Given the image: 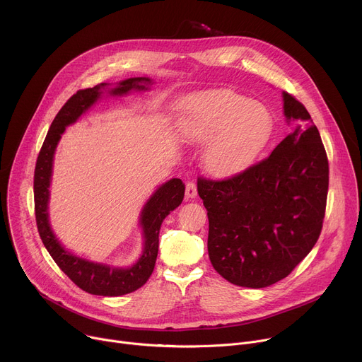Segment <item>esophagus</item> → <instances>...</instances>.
<instances>
[{
  "instance_id": "34e87169",
  "label": "esophagus",
  "mask_w": 362,
  "mask_h": 362,
  "mask_svg": "<svg viewBox=\"0 0 362 362\" xmlns=\"http://www.w3.org/2000/svg\"><path fill=\"white\" fill-rule=\"evenodd\" d=\"M196 194H197L196 185L193 182H187V185H186V197L193 199V197H196Z\"/></svg>"
}]
</instances>
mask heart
Returning a JSON list of instances; mask_svg holds the SVG:
<instances>
[{"label": "heart", "mask_w": 362, "mask_h": 362, "mask_svg": "<svg viewBox=\"0 0 362 362\" xmlns=\"http://www.w3.org/2000/svg\"><path fill=\"white\" fill-rule=\"evenodd\" d=\"M272 129V115L264 105L229 90L189 97L179 122L185 140H209L203 162L215 176H232L252 165L268 144Z\"/></svg>", "instance_id": "heart-1"}]
</instances>
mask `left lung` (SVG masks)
I'll use <instances>...</instances> for the list:
<instances>
[{
    "mask_svg": "<svg viewBox=\"0 0 362 362\" xmlns=\"http://www.w3.org/2000/svg\"><path fill=\"white\" fill-rule=\"evenodd\" d=\"M288 120H303L261 162L223 179L199 177L209 219L208 252L233 285L265 288L286 278L317 243L329 168L320 132L302 103L284 91Z\"/></svg>",
    "mask_w": 362,
    "mask_h": 362,
    "instance_id": "left-lung-1",
    "label": "left lung"
}]
</instances>
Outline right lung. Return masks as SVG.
Returning a JSON list of instances; mask_svg holds the SVG:
<instances>
[{
    "mask_svg": "<svg viewBox=\"0 0 362 362\" xmlns=\"http://www.w3.org/2000/svg\"><path fill=\"white\" fill-rule=\"evenodd\" d=\"M151 80L147 77H134L123 80L110 94L123 95L130 90H147ZM107 84L101 83L93 88L78 90L60 109L49 126L45 140L38 153L34 170V209L40 238L59 268L83 291L101 296H120L134 292L150 278L159 250V230L165 218L182 203L185 196V183L180 179H170L162 185L144 204L140 215V225L144 235V247L139 261L130 268H113L103 264H94L66 250L48 222V197L53 159L56 147L69 124H73L87 109H90Z\"/></svg>",
    "mask_w": 362,
    "mask_h": 362,
    "instance_id": "right-lung-1",
    "label": "right lung"
}]
</instances>
